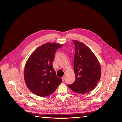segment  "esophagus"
Masks as SVG:
<instances>
[{
  "mask_svg": "<svg viewBox=\"0 0 122 122\" xmlns=\"http://www.w3.org/2000/svg\"><path fill=\"white\" fill-rule=\"evenodd\" d=\"M62 79L63 81H64V80H65V76H63V77L62 78Z\"/></svg>",
  "mask_w": 122,
  "mask_h": 122,
  "instance_id": "34e87169",
  "label": "esophagus"
}]
</instances>
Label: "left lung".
<instances>
[{
	"mask_svg": "<svg viewBox=\"0 0 122 122\" xmlns=\"http://www.w3.org/2000/svg\"><path fill=\"white\" fill-rule=\"evenodd\" d=\"M75 46L74 71L75 81L68 87L78 94H86L93 90L99 81L101 66L90 49L78 41L72 40Z\"/></svg>",
	"mask_w": 122,
	"mask_h": 122,
	"instance_id": "1",
	"label": "left lung"
}]
</instances>
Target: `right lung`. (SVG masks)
<instances>
[{
	"label": "right lung",
	"instance_id": "1",
	"mask_svg": "<svg viewBox=\"0 0 122 122\" xmlns=\"http://www.w3.org/2000/svg\"><path fill=\"white\" fill-rule=\"evenodd\" d=\"M63 46L48 42L39 47L28 58L24 76L28 88L34 94L47 97L53 93L62 80L57 77L53 66L56 50Z\"/></svg>",
	"mask_w": 122,
	"mask_h": 122
}]
</instances>
